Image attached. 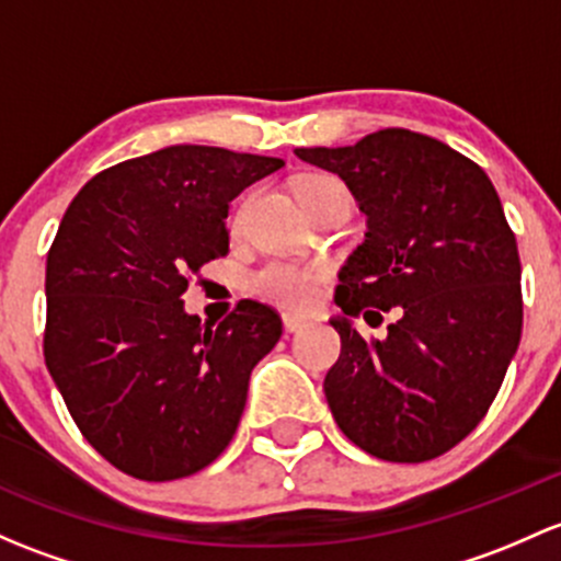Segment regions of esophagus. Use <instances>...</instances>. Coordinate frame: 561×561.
<instances>
[{
    "mask_svg": "<svg viewBox=\"0 0 561 561\" xmlns=\"http://www.w3.org/2000/svg\"><path fill=\"white\" fill-rule=\"evenodd\" d=\"M282 322H285L287 333H300V330L309 328V320H304V317H296V314H282Z\"/></svg>",
    "mask_w": 561,
    "mask_h": 561,
    "instance_id": "obj_1",
    "label": "esophagus"
}]
</instances>
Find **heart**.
I'll list each match as a JSON object with an SVG mask.
<instances>
[{"instance_id": "heart-1", "label": "heart", "mask_w": 561, "mask_h": 561, "mask_svg": "<svg viewBox=\"0 0 561 561\" xmlns=\"http://www.w3.org/2000/svg\"><path fill=\"white\" fill-rule=\"evenodd\" d=\"M296 191L300 202L306 204L311 202V198L322 196V193L346 191V187L344 182L335 180V176L330 174H309V176H300ZM244 211H247V202L239 206V211H236V220H233L236 226L244 220ZM325 279H328L325 265L268 261L247 276V290H250L252 296L268 300V304L282 306V309L300 311L317 304Z\"/></svg>"}]
</instances>
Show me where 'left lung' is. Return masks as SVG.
Listing matches in <instances>:
<instances>
[{
	"mask_svg": "<svg viewBox=\"0 0 561 561\" xmlns=\"http://www.w3.org/2000/svg\"><path fill=\"white\" fill-rule=\"evenodd\" d=\"M368 217L341 268V335L325 398L341 433L387 462H427L468 438L522 339V261L486 172L444 141L381 128L352 147H300ZM401 306L385 340L351 320Z\"/></svg>",
	"mask_w": 561,
	"mask_h": 561,
	"instance_id": "8db88e82",
	"label": "left lung"
}]
</instances>
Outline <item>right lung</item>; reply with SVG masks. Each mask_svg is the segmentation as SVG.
Listing matches in <instances>:
<instances>
[{
  "label": "right lung",
  "instance_id": "obj_1",
  "mask_svg": "<svg viewBox=\"0 0 561 561\" xmlns=\"http://www.w3.org/2000/svg\"><path fill=\"white\" fill-rule=\"evenodd\" d=\"M282 167L163 147L99 172L64 211L45 268V365L82 438L134 479H185L231 444L282 320L241 300L209 328L182 293L228 255V202Z\"/></svg>",
  "mask_w": 561,
  "mask_h": 561
}]
</instances>
